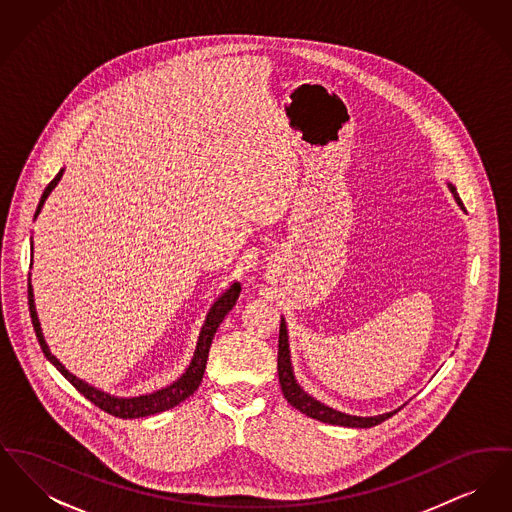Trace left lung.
Masks as SVG:
<instances>
[{"instance_id": "obj_1", "label": "left lung", "mask_w": 512, "mask_h": 512, "mask_svg": "<svg viewBox=\"0 0 512 512\" xmlns=\"http://www.w3.org/2000/svg\"><path fill=\"white\" fill-rule=\"evenodd\" d=\"M451 192L455 195L457 203L463 207L461 197L455 192V188L451 186ZM464 209V207H463ZM278 380H280V388L284 397L288 399V403L295 407L297 411H301L311 418H317L320 422H328V424H336V426H347V428H372L384 420H388L390 416L397 413L378 414V416H351V414L340 413L334 411L330 407H326L324 403H320L317 399H313L311 395H307L305 391L299 388V384L293 378L292 363H290V345H288V330H286V322H280V334H278Z\"/></svg>"}]
</instances>
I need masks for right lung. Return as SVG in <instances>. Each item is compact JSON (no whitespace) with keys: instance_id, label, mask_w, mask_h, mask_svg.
Listing matches in <instances>:
<instances>
[{"instance_id":"right-lung-1","label":"right lung","mask_w":512,"mask_h":512,"mask_svg":"<svg viewBox=\"0 0 512 512\" xmlns=\"http://www.w3.org/2000/svg\"><path fill=\"white\" fill-rule=\"evenodd\" d=\"M63 171L57 172V176L51 180L48 184V188L44 190V194L40 197V203H38V209L34 213V219L38 217V213L42 211L44 207V201L48 199V195L51 194V190L57 186V182L61 180ZM240 284H232L226 292L220 295L219 299L215 301V305L211 307L207 320L201 328V334H199V340H197V347H195L194 357H192V363L186 368V372L163 390L153 391L149 395H140V397H115V395H109L105 391L96 390L92 386H88L86 382L78 380L76 376H73L65 366L61 365L49 351L48 343L44 340V334H42V328H40V322H38V315H36V307H34V293H32V286H30V278H28V311H30V318H32V326H34V332H36V338L40 341V347L44 351V355L48 357V361H51L55 368L73 384L76 390L80 391L86 399H90L96 407H99L101 411L105 413L113 414V416H119V418H142V416H149V414L163 413V411H169L172 407L180 405L182 401H186L192 393H194L201 380H203V372H205V366H207V359H209V349H211V341L215 338V332L219 328L222 318L226 317L232 307L236 305L238 297H240Z\"/></svg>"}]
</instances>
